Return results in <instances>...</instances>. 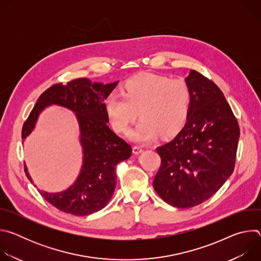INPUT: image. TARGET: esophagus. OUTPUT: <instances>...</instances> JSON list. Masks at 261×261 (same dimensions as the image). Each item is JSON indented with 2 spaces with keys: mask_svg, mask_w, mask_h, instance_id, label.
Returning a JSON list of instances; mask_svg holds the SVG:
<instances>
[{
  "mask_svg": "<svg viewBox=\"0 0 261 261\" xmlns=\"http://www.w3.org/2000/svg\"><path fill=\"white\" fill-rule=\"evenodd\" d=\"M132 150H133V153L135 154V155H138V154H140V153H142V147L140 146V145H133V147H132Z\"/></svg>",
  "mask_w": 261,
  "mask_h": 261,
  "instance_id": "esophagus-1",
  "label": "esophagus"
}]
</instances>
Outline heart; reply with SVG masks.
<instances>
[{"mask_svg": "<svg viewBox=\"0 0 261 261\" xmlns=\"http://www.w3.org/2000/svg\"><path fill=\"white\" fill-rule=\"evenodd\" d=\"M190 102L191 92L185 81L146 73L130 79L123 94L111 93L105 107L111 126L119 133L129 131L138 110L140 121L129 137L145 142L157 133L164 137L176 133L188 117Z\"/></svg>", "mask_w": 261, "mask_h": 261, "instance_id": "heart-1", "label": "heart"}]
</instances>
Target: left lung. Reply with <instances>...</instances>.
I'll list each match as a JSON object with an SVG mask.
<instances>
[{"instance_id":"obj_1","label":"left lung","mask_w":261,"mask_h":261,"mask_svg":"<svg viewBox=\"0 0 261 261\" xmlns=\"http://www.w3.org/2000/svg\"><path fill=\"white\" fill-rule=\"evenodd\" d=\"M191 102L184 128L156 150L161 158L153 186L168 204L198 205L212 197L236 165L240 127L219 87L195 70L186 79Z\"/></svg>"}]
</instances>
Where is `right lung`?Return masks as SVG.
<instances>
[{
    "label": "right lung",
    "mask_w": 261,
    "mask_h": 261,
    "mask_svg": "<svg viewBox=\"0 0 261 261\" xmlns=\"http://www.w3.org/2000/svg\"><path fill=\"white\" fill-rule=\"evenodd\" d=\"M117 85L118 82L92 84L85 77L73 80L66 85H54L40 95L23 123L22 140L33 131L38 116L48 105L64 106L76 115L84 150L81 173L75 182L63 192L40 191L45 200L64 213L88 216L106 206L116 188V167L132 154L130 144L107 126L105 100ZM24 171L31 179L25 166Z\"/></svg>",
    "instance_id": "1"
}]
</instances>
